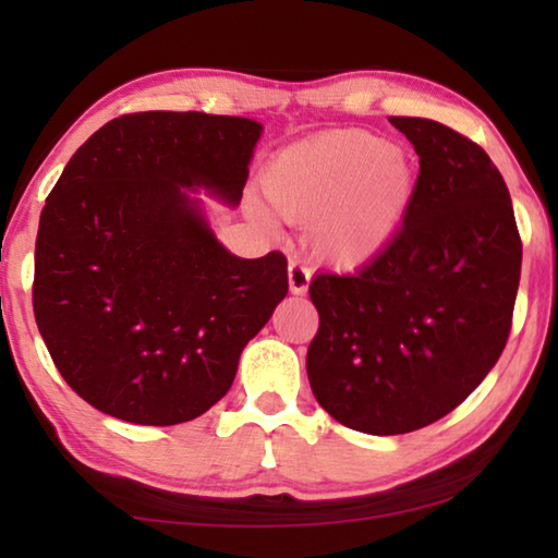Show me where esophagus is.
I'll return each mask as SVG.
<instances>
[{
  "instance_id": "34e87169",
  "label": "esophagus",
  "mask_w": 558,
  "mask_h": 558,
  "mask_svg": "<svg viewBox=\"0 0 558 558\" xmlns=\"http://www.w3.org/2000/svg\"><path fill=\"white\" fill-rule=\"evenodd\" d=\"M310 278H313V272H310V268H305L298 260H290V266H288V286H290L292 295H305L307 288H310Z\"/></svg>"
}]
</instances>
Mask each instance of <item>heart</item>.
<instances>
[{"instance_id":"b5f03b06","label":"heart","mask_w":558,"mask_h":558,"mask_svg":"<svg viewBox=\"0 0 558 558\" xmlns=\"http://www.w3.org/2000/svg\"><path fill=\"white\" fill-rule=\"evenodd\" d=\"M263 192L288 221H313L310 241L337 268L364 266L405 221L415 174L399 147L362 130L302 140L272 157Z\"/></svg>"}]
</instances>
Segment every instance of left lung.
<instances>
[{"instance_id": "obj_1", "label": "left lung", "mask_w": 558, "mask_h": 558, "mask_svg": "<svg viewBox=\"0 0 558 558\" xmlns=\"http://www.w3.org/2000/svg\"><path fill=\"white\" fill-rule=\"evenodd\" d=\"M389 122L421 165L405 221L354 276L310 282V386L335 421L372 436L430 426L477 389L507 344L522 270L512 199L485 149L436 120Z\"/></svg>"}]
</instances>
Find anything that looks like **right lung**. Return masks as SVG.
<instances>
[{
	"label": "right lung",
	"instance_id": "obj_1",
	"mask_svg": "<svg viewBox=\"0 0 558 558\" xmlns=\"http://www.w3.org/2000/svg\"><path fill=\"white\" fill-rule=\"evenodd\" d=\"M263 125L149 110L83 143L41 211L34 317L93 409L177 426L231 389L243 347L288 295V260L239 258L186 189L235 206Z\"/></svg>",
	"mask_w": 558,
	"mask_h": 558
}]
</instances>
